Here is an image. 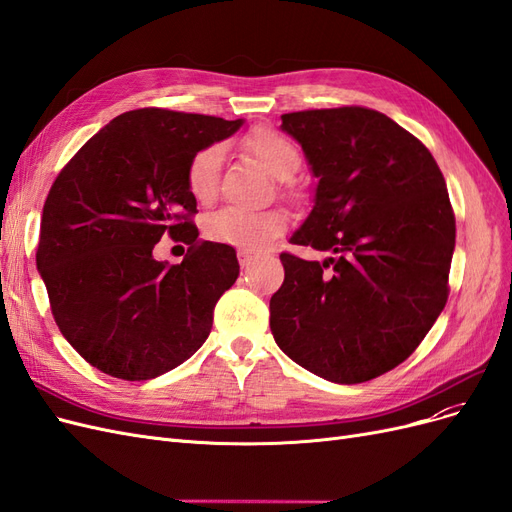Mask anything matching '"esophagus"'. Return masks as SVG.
<instances>
[{
	"mask_svg": "<svg viewBox=\"0 0 512 512\" xmlns=\"http://www.w3.org/2000/svg\"><path fill=\"white\" fill-rule=\"evenodd\" d=\"M256 260V256L254 254H250V252H239V265H241V269H250L252 267V262Z\"/></svg>",
	"mask_w": 512,
	"mask_h": 512,
	"instance_id": "obj_1",
	"label": "esophagus"
}]
</instances>
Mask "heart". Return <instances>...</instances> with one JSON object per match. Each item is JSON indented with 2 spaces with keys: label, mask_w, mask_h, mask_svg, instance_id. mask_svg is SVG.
<instances>
[{
  "label": "heart",
  "mask_w": 512,
  "mask_h": 512,
  "mask_svg": "<svg viewBox=\"0 0 512 512\" xmlns=\"http://www.w3.org/2000/svg\"><path fill=\"white\" fill-rule=\"evenodd\" d=\"M258 162L277 179H288L301 166V153L286 136L273 130H256L245 138ZM222 168V149L209 145L194 153L188 164V190L198 203H209L218 192V179ZM288 220L282 211H245L224 207L207 215L203 228L205 235L243 252H260L269 247L286 230Z\"/></svg>",
  "instance_id": "b5f03b06"
}]
</instances>
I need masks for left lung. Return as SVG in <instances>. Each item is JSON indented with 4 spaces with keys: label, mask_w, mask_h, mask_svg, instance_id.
<instances>
[{
    "label": "left lung",
    "mask_w": 512,
    "mask_h": 512,
    "mask_svg": "<svg viewBox=\"0 0 512 512\" xmlns=\"http://www.w3.org/2000/svg\"><path fill=\"white\" fill-rule=\"evenodd\" d=\"M280 128L318 179L290 243L331 256H280L273 339L324 380L378 378L408 359L446 305L455 215L444 177L418 138L371 108L286 113Z\"/></svg>",
    "instance_id": "obj_1"
}]
</instances>
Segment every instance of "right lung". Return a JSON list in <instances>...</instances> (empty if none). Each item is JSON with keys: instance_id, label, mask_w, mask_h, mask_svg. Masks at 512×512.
Returning <instances> with one entry per match:
<instances>
[{"instance_id": "1", "label": "right lung", "mask_w": 512, "mask_h": 512, "mask_svg": "<svg viewBox=\"0 0 512 512\" xmlns=\"http://www.w3.org/2000/svg\"><path fill=\"white\" fill-rule=\"evenodd\" d=\"M241 126L138 108L91 136L55 179L36 265L61 335L104 374L158 378L209 337L239 262L230 245L198 241L188 164ZM164 234L191 245L181 266L152 258Z\"/></svg>"}]
</instances>
